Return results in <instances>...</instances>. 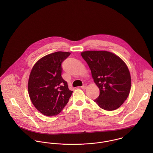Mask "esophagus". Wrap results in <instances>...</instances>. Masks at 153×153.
I'll return each instance as SVG.
<instances>
[{
  "label": "esophagus",
  "mask_w": 153,
  "mask_h": 153,
  "mask_svg": "<svg viewBox=\"0 0 153 153\" xmlns=\"http://www.w3.org/2000/svg\"><path fill=\"white\" fill-rule=\"evenodd\" d=\"M87 87V85L86 84H84L82 87H81V88L82 89H85Z\"/></svg>",
  "instance_id": "obj_1"
}]
</instances>
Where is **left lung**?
Segmentation results:
<instances>
[{
  "mask_svg": "<svg viewBox=\"0 0 153 153\" xmlns=\"http://www.w3.org/2000/svg\"><path fill=\"white\" fill-rule=\"evenodd\" d=\"M81 56L100 89V95L94 102L105 110L118 108L127 98L131 89L127 66L119 56L107 51H85Z\"/></svg>",
  "mask_w": 153,
  "mask_h": 153,
  "instance_id": "obj_1",
  "label": "left lung"
}]
</instances>
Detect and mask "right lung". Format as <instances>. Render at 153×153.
<instances>
[{"label": "right lung", "mask_w": 153, "mask_h": 153, "mask_svg": "<svg viewBox=\"0 0 153 153\" xmlns=\"http://www.w3.org/2000/svg\"><path fill=\"white\" fill-rule=\"evenodd\" d=\"M71 53L56 52L40 59L29 78L28 92L35 107L46 116L56 115L64 109L72 91L62 77V63Z\"/></svg>", "instance_id": "right-lung-1"}]
</instances>
